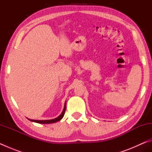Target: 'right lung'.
Listing matches in <instances>:
<instances>
[{"mask_svg":"<svg viewBox=\"0 0 152 152\" xmlns=\"http://www.w3.org/2000/svg\"><path fill=\"white\" fill-rule=\"evenodd\" d=\"M66 111V102H65V106H64V109L63 110V112L61 113V114L60 115V116L58 117L57 118H56L54 119H51V120H42V121H39V120H33V119H29L31 121H33L35 123H41V124H48V123H56L58 121L61 120L62 119L64 113H65Z\"/></svg>","mask_w":152,"mask_h":152,"instance_id":"add662e5","label":"right lung"}]
</instances>
